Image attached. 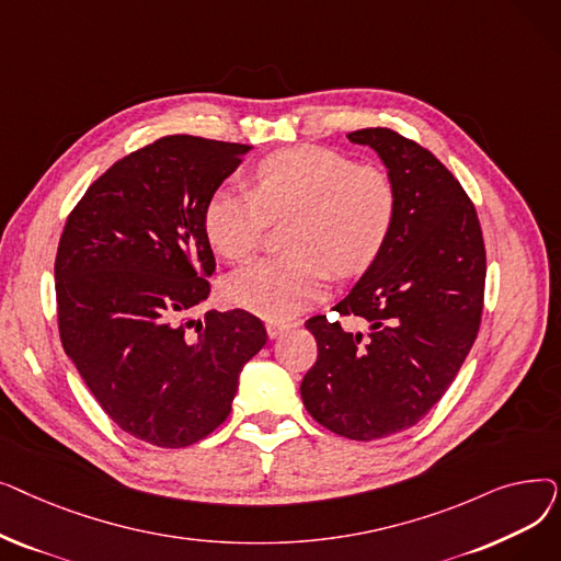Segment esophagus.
I'll list each match as a JSON object with an SVG mask.
<instances>
[{
  "label": "esophagus",
  "mask_w": 561,
  "mask_h": 561,
  "mask_svg": "<svg viewBox=\"0 0 561 561\" xmlns=\"http://www.w3.org/2000/svg\"><path fill=\"white\" fill-rule=\"evenodd\" d=\"M293 328H296V322H288V320H268V322H265V330H268L271 339H277L279 334H284Z\"/></svg>",
  "instance_id": "esophagus-1"
}]
</instances>
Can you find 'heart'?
<instances>
[{"label": "heart", "mask_w": 561, "mask_h": 561, "mask_svg": "<svg viewBox=\"0 0 561 561\" xmlns=\"http://www.w3.org/2000/svg\"><path fill=\"white\" fill-rule=\"evenodd\" d=\"M398 214L393 176L379 165L318 145L284 147L254 170V191L218 188L204 206L211 248L231 263L248 261L271 220L288 218L277 256L236 273L229 298L265 318H290L316 302L339 275L364 273L385 250Z\"/></svg>", "instance_id": "1"}]
</instances>
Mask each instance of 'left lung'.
<instances>
[{"label":"left lung","mask_w":561,"mask_h":561,"mask_svg":"<svg viewBox=\"0 0 561 561\" xmlns=\"http://www.w3.org/2000/svg\"><path fill=\"white\" fill-rule=\"evenodd\" d=\"M347 138L387 165L398 214L385 250L334 307L368 330L309 318L318 359L300 393L322 427L375 440L416 425L453 385L480 330L486 252L473 202L430 150L387 127Z\"/></svg>","instance_id":"1"}]
</instances>
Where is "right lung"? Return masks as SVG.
<instances>
[{"instance_id":"obj_1","label":"right lung","mask_w":561,"mask_h":561,"mask_svg":"<svg viewBox=\"0 0 561 561\" xmlns=\"http://www.w3.org/2000/svg\"><path fill=\"white\" fill-rule=\"evenodd\" d=\"M248 152L199 136L145 145L88 186L58 241L66 355L108 419L145 444L209 436L268 339L243 309L191 318L216 271L204 206Z\"/></svg>"}]
</instances>
